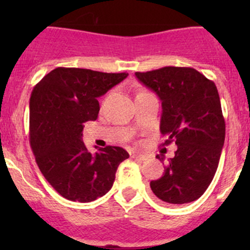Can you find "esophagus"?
<instances>
[{"label":"esophagus","instance_id":"34e87169","mask_svg":"<svg viewBox=\"0 0 250 250\" xmlns=\"http://www.w3.org/2000/svg\"><path fill=\"white\" fill-rule=\"evenodd\" d=\"M132 158H135V160H138V161H145L147 157H146L145 155H143V153L133 152L132 153Z\"/></svg>","mask_w":250,"mask_h":250}]
</instances>
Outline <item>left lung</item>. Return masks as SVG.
Here are the masks:
<instances>
[{
    "instance_id": "8db88e82",
    "label": "left lung",
    "mask_w": 250,
    "mask_h": 250,
    "mask_svg": "<svg viewBox=\"0 0 250 250\" xmlns=\"http://www.w3.org/2000/svg\"><path fill=\"white\" fill-rule=\"evenodd\" d=\"M135 76L162 102L160 129L167 138L165 145L175 141L178 146L163 175L150 183L151 190L166 203L193 202L213 180L225 141L215 83L192 67L166 66Z\"/></svg>"
}]
</instances>
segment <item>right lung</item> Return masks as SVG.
<instances>
[{"mask_svg": "<svg viewBox=\"0 0 250 250\" xmlns=\"http://www.w3.org/2000/svg\"><path fill=\"white\" fill-rule=\"evenodd\" d=\"M127 76V72L57 67L32 89V152L48 183L66 200L85 203L104 196L112 188L120 163L129 157L118 146L90 153L82 141L83 123L98 118V98Z\"/></svg>", "mask_w": 250, "mask_h": 250, "instance_id": "obj_1", "label": "right lung"}]
</instances>
